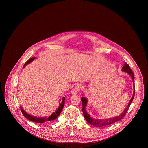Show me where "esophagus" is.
I'll use <instances>...</instances> for the list:
<instances>
[{"instance_id": "1", "label": "esophagus", "mask_w": 148, "mask_h": 148, "mask_svg": "<svg viewBox=\"0 0 148 148\" xmlns=\"http://www.w3.org/2000/svg\"><path fill=\"white\" fill-rule=\"evenodd\" d=\"M81 86L80 85H77L74 88L73 90H72L71 91V94H77L78 93V92L79 91V90H81Z\"/></svg>"}]
</instances>
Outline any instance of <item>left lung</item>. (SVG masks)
<instances>
[{
	"instance_id": "8db88e82",
	"label": "left lung",
	"mask_w": 148,
	"mask_h": 148,
	"mask_svg": "<svg viewBox=\"0 0 148 148\" xmlns=\"http://www.w3.org/2000/svg\"><path fill=\"white\" fill-rule=\"evenodd\" d=\"M122 71L123 72H125L127 73L132 78V81L134 82V74L132 72V71L131 70V69H130L129 65L127 64L126 62H125L124 66H123L122 69ZM135 96V86H134V94L133 95L131 99V100L129 102V103L128 104L127 107H126V108L124 110V111L118 116H115V117H112V118H107V119H95V118H93L92 117H91L90 114L88 113L87 112L86 110V108L87 107V102H88V100L87 98H86L85 97H82L81 98V101H82V112L84 114V116L86 120L91 125L95 126H97V127H102V126H107L111 124H112L119 120H121V119H122L125 115H126V113L127 112L128 108L130 106V105L131 104L132 101L134 99Z\"/></svg>"
}]
</instances>
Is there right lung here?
<instances>
[{"mask_svg":"<svg viewBox=\"0 0 148 148\" xmlns=\"http://www.w3.org/2000/svg\"><path fill=\"white\" fill-rule=\"evenodd\" d=\"M36 58L35 57H32L31 58H30L28 61H26V62L23 68H25L27 64H29V63H30L31 62H32L34 59ZM61 101V103L60 105H59V107H58L57 110L56 111V112L52 113L51 114V115L49 117L45 116V117H37V116H34L33 115H31L30 114H29L28 113H27L22 107V106H20V109L21 111H22V112L23 115V116L26 118L27 119L33 121L34 122H37V123H44V122H51L53 121V120H54L56 118H57L60 114L61 111L62 110L63 107H64V101H65V97H62V98L61 99H60Z\"/></svg>","mask_w":148,"mask_h":148,"instance_id":"1","label":"right lung"}]
</instances>
